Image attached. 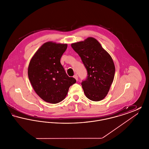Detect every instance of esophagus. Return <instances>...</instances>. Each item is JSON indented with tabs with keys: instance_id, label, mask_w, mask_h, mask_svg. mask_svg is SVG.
<instances>
[{
	"instance_id": "obj_1",
	"label": "esophagus",
	"mask_w": 149,
	"mask_h": 149,
	"mask_svg": "<svg viewBox=\"0 0 149 149\" xmlns=\"http://www.w3.org/2000/svg\"><path fill=\"white\" fill-rule=\"evenodd\" d=\"M74 78H75V79H76V80L77 81H78V75L76 74V75H75L74 76Z\"/></svg>"
}]
</instances>
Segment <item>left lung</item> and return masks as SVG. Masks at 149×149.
Segmentation results:
<instances>
[{
    "label": "left lung",
    "instance_id": "8db88e82",
    "mask_svg": "<svg viewBox=\"0 0 149 149\" xmlns=\"http://www.w3.org/2000/svg\"><path fill=\"white\" fill-rule=\"evenodd\" d=\"M87 71L81 84L85 96L93 101L104 99L113 81L115 66L110 55L93 37L71 44Z\"/></svg>",
    "mask_w": 149,
    "mask_h": 149
}]
</instances>
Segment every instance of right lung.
<instances>
[{"label":"right lung","mask_w":149,"mask_h":149,"mask_svg":"<svg viewBox=\"0 0 149 149\" xmlns=\"http://www.w3.org/2000/svg\"><path fill=\"white\" fill-rule=\"evenodd\" d=\"M67 44L45 43L30 61L29 81L37 95L46 102L56 104L66 96L69 87L76 83L69 77L60 63Z\"/></svg>","instance_id":"obj_1"}]
</instances>
